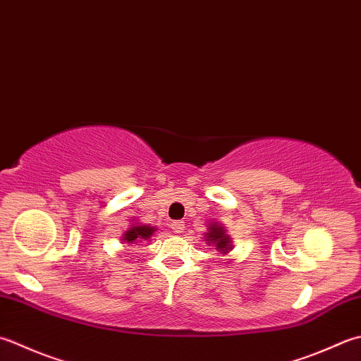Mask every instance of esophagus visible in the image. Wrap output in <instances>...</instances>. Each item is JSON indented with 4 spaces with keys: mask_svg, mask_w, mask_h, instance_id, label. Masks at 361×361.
Listing matches in <instances>:
<instances>
[{
    "mask_svg": "<svg viewBox=\"0 0 361 361\" xmlns=\"http://www.w3.org/2000/svg\"><path fill=\"white\" fill-rule=\"evenodd\" d=\"M171 228L173 233H181L183 230H185V222L183 221H175L171 224Z\"/></svg>",
    "mask_w": 361,
    "mask_h": 361,
    "instance_id": "34e87169",
    "label": "esophagus"
}]
</instances>
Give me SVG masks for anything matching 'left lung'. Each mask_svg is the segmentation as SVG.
I'll return each instance as SVG.
<instances>
[{
  "instance_id": "left-lung-1",
  "label": "left lung",
  "mask_w": 361,
  "mask_h": 361,
  "mask_svg": "<svg viewBox=\"0 0 361 361\" xmlns=\"http://www.w3.org/2000/svg\"><path fill=\"white\" fill-rule=\"evenodd\" d=\"M207 241L213 243L216 245V249L221 253H228L231 250V244H230V238L225 235L224 227H219L217 224H213L209 227V233L207 236Z\"/></svg>"
}]
</instances>
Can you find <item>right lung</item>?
I'll use <instances>...</instances> for the list:
<instances>
[{
  "label": "right lung",
  "mask_w": 361,
  "mask_h": 361,
  "mask_svg": "<svg viewBox=\"0 0 361 361\" xmlns=\"http://www.w3.org/2000/svg\"><path fill=\"white\" fill-rule=\"evenodd\" d=\"M154 228L148 227V225H137V227H131L128 231L123 235L125 243H134L137 239H148L153 235Z\"/></svg>",
  "instance_id": "obj_1"
}]
</instances>
